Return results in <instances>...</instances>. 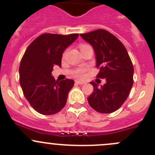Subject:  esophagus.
<instances>
[{
	"instance_id": "esophagus-1",
	"label": "esophagus",
	"mask_w": 155,
	"mask_h": 155,
	"mask_svg": "<svg viewBox=\"0 0 155 155\" xmlns=\"http://www.w3.org/2000/svg\"><path fill=\"white\" fill-rule=\"evenodd\" d=\"M76 84H79V85H83V84H85V82H82V81L76 80Z\"/></svg>"
}]
</instances>
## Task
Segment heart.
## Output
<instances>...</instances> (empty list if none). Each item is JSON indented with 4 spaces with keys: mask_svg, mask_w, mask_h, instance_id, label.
Instances as JSON below:
<instances>
[{
    "mask_svg": "<svg viewBox=\"0 0 155 155\" xmlns=\"http://www.w3.org/2000/svg\"><path fill=\"white\" fill-rule=\"evenodd\" d=\"M87 46H89V45H82L80 46V50L81 49L87 47ZM76 76L79 78H83L84 76H85V75H84V70H77V71L76 72Z\"/></svg>",
    "mask_w": 155,
    "mask_h": 155,
    "instance_id": "1",
    "label": "heart"
}]
</instances>
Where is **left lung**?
I'll return each instance as SVG.
<instances>
[{"mask_svg":"<svg viewBox=\"0 0 155 155\" xmlns=\"http://www.w3.org/2000/svg\"><path fill=\"white\" fill-rule=\"evenodd\" d=\"M94 48L97 77L106 79V83L97 87L94 82V91L88 97L90 106L101 114H110L119 109L128 97L133 85V63L121 41L107 30L97 29L80 34Z\"/></svg>","mask_w":155,"mask_h":155,"instance_id":"left-lung-1","label":"left lung"}]
</instances>
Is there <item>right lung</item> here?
Returning <instances> with one entry per match:
<instances>
[{
    "label": "right lung",
    "instance_id": "obj_1",
    "mask_svg": "<svg viewBox=\"0 0 155 155\" xmlns=\"http://www.w3.org/2000/svg\"><path fill=\"white\" fill-rule=\"evenodd\" d=\"M78 36L79 34L45 33L35 38L25 51L19 65V83L25 97L39 114H57L67 103L74 81H56L51 72L54 65L61 67L63 53Z\"/></svg>",
    "mask_w": 155,
    "mask_h": 155
}]
</instances>
